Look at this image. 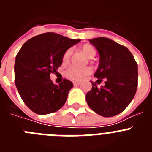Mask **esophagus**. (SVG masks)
Instances as JSON below:
<instances>
[{"instance_id": "esophagus-1", "label": "esophagus", "mask_w": 152, "mask_h": 152, "mask_svg": "<svg viewBox=\"0 0 152 152\" xmlns=\"http://www.w3.org/2000/svg\"><path fill=\"white\" fill-rule=\"evenodd\" d=\"M73 84H74V85H75V86H79L80 84V83L77 82V81H74Z\"/></svg>"}]
</instances>
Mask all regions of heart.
<instances>
[{
    "label": "heart",
    "mask_w": 152,
    "mask_h": 152,
    "mask_svg": "<svg viewBox=\"0 0 152 152\" xmlns=\"http://www.w3.org/2000/svg\"><path fill=\"white\" fill-rule=\"evenodd\" d=\"M81 51L84 53L88 58H93L96 56V49L93 45L90 44H84L81 46ZM72 54V50L70 49H67L62 56V62L67 63L69 60V58ZM92 70L89 67L84 68H77L75 66H71L65 71V76L68 78L73 80H82L88 75L91 73Z\"/></svg>",
    "instance_id": "b5f03b06"
}]
</instances>
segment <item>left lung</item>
Listing matches in <instances>:
<instances>
[{
  "mask_svg": "<svg viewBox=\"0 0 152 152\" xmlns=\"http://www.w3.org/2000/svg\"><path fill=\"white\" fill-rule=\"evenodd\" d=\"M100 54V64L94 74L96 82L104 79L105 86L98 88L96 82L86 94L91 110L104 117L123 112L131 103L138 87V64L126 47L108 38L89 40Z\"/></svg>",
  "mask_w": 152,
  "mask_h": 152,
  "instance_id": "8db88e82",
  "label": "left lung"
}]
</instances>
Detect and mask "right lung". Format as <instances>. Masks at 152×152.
Wrapping results in <instances>:
<instances>
[{
  "mask_svg": "<svg viewBox=\"0 0 152 152\" xmlns=\"http://www.w3.org/2000/svg\"><path fill=\"white\" fill-rule=\"evenodd\" d=\"M79 42L56 33H45L23 45L16 56L14 80L23 101L33 112L52 113L65 103L73 84L63 79L56 85L49 77L61 65L64 52Z\"/></svg>",
  "mask_w": 152,
  "mask_h": 152,
  "instance_id": "obj_1",
  "label": "right lung"
}]
</instances>
